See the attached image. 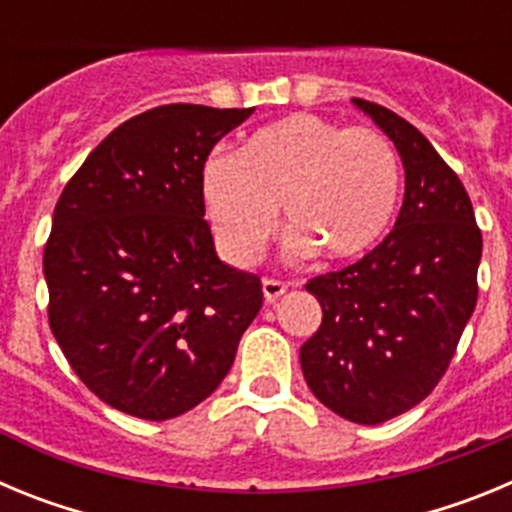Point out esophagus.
Wrapping results in <instances>:
<instances>
[{
	"mask_svg": "<svg viewBox=\"0 0 512 512\" xmlns=\"http://www.w3.org/2000/svg\"><path fill=\"white\" fill-rule=\"evenodd\" d=\"M261 287H264L266 302H274V300H279V297H282L284 292H287L289 284L287 282H279V279H269V277H266L264 282H261Z\"/></svg>",
	"mask_w": 512,
	"mask_h": 512,
	"instance_id": "1",
	"label": "esophagus"
}]
</instances>
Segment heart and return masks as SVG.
Segmentation results:
<instances>
[{
	"mask_svg": "<svg viewBox=\"0 0 512 512\" xmlns=\"http://www.w3.org/2000/svg\"><path fill=\"white\" fill-rule=\"evenodd\" d=\"M400 197V161L372 128H343L297 112L259 128L238 156L212 153L200 169V200L217 248L248 266L277 230L287 253L328 261L356 259L379 243Z\"/></svg>",
	"mask_w": 512,
	"mask_h": 512,
	"instance_id": "1",
	"label": "heart"
}]
</instances>
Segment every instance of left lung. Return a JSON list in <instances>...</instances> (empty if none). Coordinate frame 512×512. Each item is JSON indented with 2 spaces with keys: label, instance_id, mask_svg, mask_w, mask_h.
<instances>
[{
  "label": "left lung",
  "instance_id": "left-lung-1",
  "mask_svg": "<svg viewBox=\"0 0 512 512\" xmlns=\"http://www.w3.org/2000/svg\"><path fill=\"white\" fill-rule=\"evenodd\" d=\"M354 104L395 143L405 200L374 251L305 284L323 323L300 364L325 408L377 425L423 402L449 369L477 305L482 233L467 189L428 138L382 104Z\"/></svg>",
  "mask_w": 512,
  "mask_h": 512
}]
</instances>
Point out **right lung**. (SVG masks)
Wrapping results in <instances>:
<instances>
[{"instance_id": "1", "label": "right lung", "mask_w": 512, "mask_h": 512, "mask_svg": "<svg viewBox=\"0 0 512 512\" xmlns=\"http://www.w3.org/2000/svg\"><path fill=\"white\" fill-rule=\"evenodd\" d=\"M253 110L164 104L94 148L53 210L48 323L76 377L120 413L200 405L259 315L261 279L217 259L200 169Z\"/></svg>"}]
</instances>
